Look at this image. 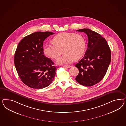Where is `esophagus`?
<instances>
[{"label": "esophagus", "instance_id": "esophagus-1", "mask_svg": "<svg viewBox=\"0 0 126 126\" xmlns=\"http://www.w3.org/2000/svg\"><path fill=\"white\" fill-rule=\"evenodd\" d=\"M63 67H66V68H70L71 67V66L69 65H64Z\"/></svg>", "mask_w": 126, "mask_h": 126}]
</instances>
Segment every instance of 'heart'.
Instances as JSON below:
<instances>
[{
    "mask_svg": "<svg viewBox=\"0 0 126 126\" xmlns=\"http://www.w3.org/2000/svg\"><path fill=\"white\" fill-rule=\"evenodd\" d=\"M52 44H45L43 48L44 54L53 59H57L61 55L63 48L64 54L57 61L58 64L71 63L78 60L83 55L86 42L82 35L73 32H63L54 36Z\"/></svg>",
    "mask_w": 126,
    "mask_h": 126,
    "instance_id": "obj_1",
    "label": "heart"
}]
</instances>
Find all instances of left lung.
Listing matches in <instances>:
<instances>
[{
    "mask_svg": "<svg viewBox=\"0 0 126 126\" xmlns=\"http://www.w3.org/2000/svg\"><path fill=\"white\" fill-rule=\"evenodd\" d=\"M84 32L88 37V48L84 57L76 65L79 70L76 80L81 85L92 86L101 81L106 75L111 61V52L106 39L89 29Z\"/></svg>",
    "mask_w": 126,
    "mask_h": 126,
    "instance_id": "left-lung-1",
    "label": "left lung"
}]
</instances>
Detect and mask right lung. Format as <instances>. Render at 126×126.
I'll return each instance as SVG.
<instances>
[{
	"instance_id": "1",
	"label": "right lung",
	"mask_w": 126,
	"mask_h": 126,
	"mask_svg": "<svg viewBox=\"0 0 126 126\" xmlns=\"http://www.w3.org/2000/svg\"><path fill=\"white\" fill-rule=\"evenodd\" d=\"M54 34L50 32H35L24 37L18 45L15 65L20 80L31 88L47 87L54 79L58 67L43 51L44 41Z\"/></svg>"
}]
</instances>
